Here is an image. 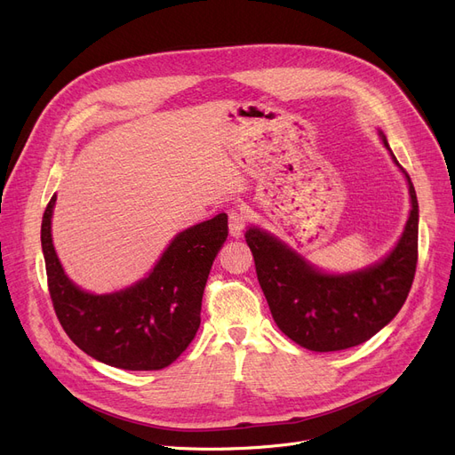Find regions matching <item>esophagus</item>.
<instances>
[{"label":"esophagus","mask_w":455,"mask_h":455,"mask_svg":"<svg viewBox=\"0 0 455 455\" xmlns=\"http://www.w3.org/2000/svg\"><path fill=\"white\" fill-rule=\"evenodd\" d=\"M244 222H246V216L243 212L239 211L229 212V235L233 239H241L244 231Z\"/></svg>","instance_id":"obj_1"}]
</instances>
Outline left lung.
<instances>
[{"mask_svg": "<svg viewBox=\"0 0 455 455\" xmlns=\"http://www.w3.org/2000/svg\"><path fill=\"white\" fill-rule=\"evenodd\" d=\"M378 135L405 178L411 204L398 243L379 261L350 272H326L261 226L246 229L259 285L277 328L313 352L346 350L374 337L398 315L413 283L419 250L417 192L381 129Z\"/></svg>", "mask_w": 455, "mask_h": 455, "instance_id": "1", "label": "left lung"}]
</instances>
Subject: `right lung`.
Returning <instances> with one entry per match:
<instances>
[{
  "label": "right lung",
  "instance_id": "obj_1",
  "mask_svg": "<svg viewBox=\"0 0 455 455\" xmlns=\"http://www.w3.org/2000/svg\"><path fill=\"white\" fill-rule=\"evenodd\" d=\"M57 194L40 228L48 287L62 330L86 355L124 371H161L200 328L202 298L214 257L228 239V214L180 231L157 263L125 289L94 294L64 272L53 246Z\"/></svg>",
  "mask_w": 455,
  "mask_h": 455
}]
</instances>
